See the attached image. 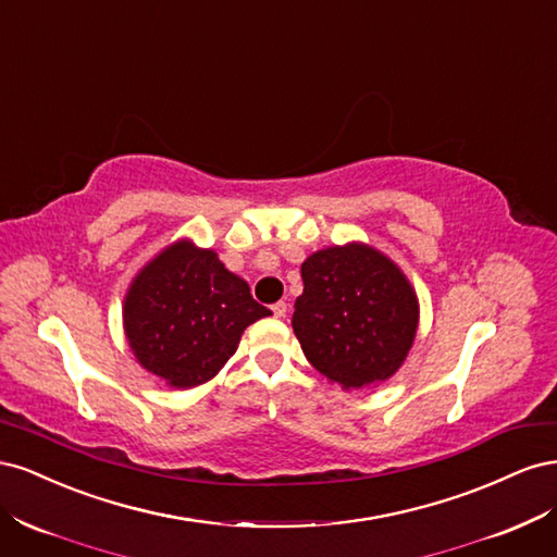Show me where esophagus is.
<instances>
[{
    "label": "esophagus",
    "instance_id": "esophagus-1",
    "mask_svg": "<svg viewBox=\"0 0 557 557\" xmlns=\"http://www.w3.org/2000/svg\"><path fill=\"white\" fill-rule=\"evenodd\" d=\"M272 311H274L276 318H285V313H288V305H285V301H276V305L272 307Z\"/></svg>",
    "mask_w": 557,
    "mask_h": 557
}]
</instances>
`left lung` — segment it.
I'll list each match as a JSON object with an SVG mask.
<instances>
[{"instance_id":"obj_1","label":"left lung","mask_w":557,"mask_h":557,"mask_svg":"<svg viewBox=\"0 0 557 557\" xmlns=\"http://www.w3.org/2000/svg\"><path fill=\"white\" fill-rule=\"evenodd\" d=\"M301 281L293 330L318 372L346 391L391 379L418 325V301L399 269L379 250L350 244L313 252Z\"/></svg>"}]
</instances>
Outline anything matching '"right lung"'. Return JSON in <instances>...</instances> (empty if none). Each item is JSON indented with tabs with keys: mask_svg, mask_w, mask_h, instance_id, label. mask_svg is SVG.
Returning a JSON list of instances; mask_svg holds the SVG:
<instances>
[{
	"mask_svg": "<svg viewBox=\"0 0 557 557\" xmlns=\"http://www.w3.org/2000/svg\"><path fill=\"white\" fill-rule=\"evenodd\" d=\"M269 313L213 250L181 242L134 278L125 332L150 374L174 387H193L215 376L237 350L242 332Z\"/></svg>",
	"mask_w": 557,
	"mask_h": 557,
	"instance_id": "right-lung-1",
	"label": "right lung"
}]
</instances>
